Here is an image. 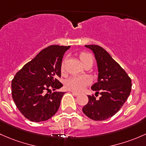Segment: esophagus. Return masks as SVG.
I'll use <instances>...</instances> for the list:
<instances>
[{
	"instance_id": "34e87169",
	"label": "esophagus",
	"mask_w": 146,
	"mask_h": 146,
	"mask_svg": "<svg viewBox=\"0 0 146 146\" xmlns=\"http://www.w3.org/2000/svg\"><path fill=\"white\" fill-rule=\"evenodd\" d=\"M71 92L72 93V94H74V95L75 96H78L79 95V94H78V93H76V92H75V91H71Z\"/></svg>"
}]
</instances>
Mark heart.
<instances>
[{
	"instance_id": "heart-1",
	"label": "heart",
	"mask_w": 146,
	"mask_h": 146,
	"mask_svg": "<svg viewBox=\"0 0 146 146\" xmlns=\"http://www.w3.org/2000/svg\"><path fill=\"white\" fill-rule=\"evenodd\" d=\"M80 60L82 64L87 60H93L92 55L86 52H82L80 55ZM62 70H64V63H62ZM91 82V78L88 76H72L65 82V86L68 89L75 91H80L83 90L86 86L89 85Z\"/></svg>"
}]
</instances>
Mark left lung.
Listing matches in <instances>:
<instances>
[{
  "label": "left lung",
  "mask_w": 146,
  "mask_h": 146,
  "mask_svg": "<svg viewBox=\"0 0 146 146\" xmlns=\"http://www.w3.org/2000/svg\"><path fill=\"white\" fill-rule=\"evenodd\" d=\"M85 46L95 55L98 76L91 89L100 92V97L88 96V102L82 111L91 119L103 121L115 115L124 104L131 90V80L105 49L97 45Z\"/></svg>",
  "instance_id": "1"
}]
</instances>
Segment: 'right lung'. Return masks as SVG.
<instances>
[{"mask_svg": "<svg viewBox=\"0 0 146 146\" xmlns=\"http://www.w3.org/2000/svg\"><path fill=\"white\" fill-rule=\"evenodd\" d=\"M70 46L52 45L42 50L27 63L12 81V96L21 113L34 122L46 121L57 112L64 92L55 91L62 86L61 76L63 55Z\"/></svg>", "mask_w": 146, "mask_h": 146, "instance_id": "1", "label": "right lung"}]
</instances>
